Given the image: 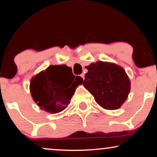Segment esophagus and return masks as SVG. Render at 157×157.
I'll list each match as a JSON object with an SVG mask.
<instances>
[{
    "mask_svg": "<svg viewBox=\"0 0 157 157\" xmlns=\"http://www.w3.org/2000/svg\"><path fill=\"white\" fill-rule=\"evenodd\" d=\"M80 76L81 77V78H83V80H84V74H81V75H80Z\"/></svg>",
    "mask_w": 157,
    "mask_h": 157,
    "instance_id": "obj_1",
    "label": "esophagus"
}]
</instances>
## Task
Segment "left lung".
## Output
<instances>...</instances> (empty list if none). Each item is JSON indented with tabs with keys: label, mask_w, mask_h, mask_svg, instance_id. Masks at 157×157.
I'll use <instances>...</instances> for the list:
<instances>
[{
	"label": "left lung",
	"mask_w": 157,
	"mask_h": 157,
	"mask_svg": "<svg viewBox=\"0 0 157 157\" xmlns=\"http://www.w3.org/2000/svg\"><path fill=\"white\" fill-rule=\"evenodd\" d=\"M83 86L103 109L115 110L127 98L131 82L121 66L110 62L97 61L86 66Z\"/></svg>",
	"instance_id": "1"
}]
</instances>
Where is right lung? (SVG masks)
Wrapping results in <instances>:
<instances>
[{
	"instance_id": "add662e5",
	"label": "right lung",
	"mask_w": 157,
	"mask_h": 157,
	"mask_svg": "<svg viewBox=\"0 0 157 157\" xmlns=\"http://www.w3.org/2000/svg\"><path fill=\"white\" fill-rule=\"evenodd\" d=\"M67 69H69L68 66L52 65L31 78L30 91L40 109L57 113L67 108L76 88L83 81L81 77L76 76L74 82L70 83L68 76L64 73Z\"/></svg>"
}]
</instances>
